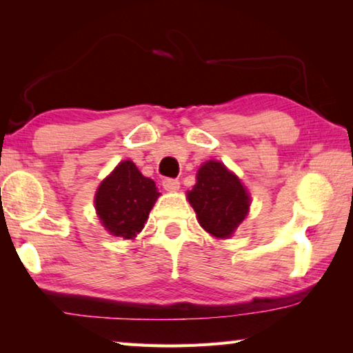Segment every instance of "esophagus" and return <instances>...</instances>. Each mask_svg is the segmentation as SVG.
<instances>
[{
    "label": "esophagus",
    "mask_w": 353,
    "mask_h": 353,
    "mask_svg": "<svg viewBox=\"0 0 353 353\" xmlns=\"http://www.w3.org/2000/svg\"><path fill=\"white\" fill-rule=\"evenodd\" d=\"M162 185L166 191H177L179 187H181V182L177 179H165Z\"/></svg>",
    "instance_id": "obj_1"
}]
</instances>
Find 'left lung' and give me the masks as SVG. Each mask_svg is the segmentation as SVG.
Returning a JSON list of instances; mask_svg holds the SVG:
<instances>
[{"label": "left lung", "instance_id": "8db88e82", "mask_svg": "<svg viewBox=\"0 0 353 353\" xmlns=\"http://www.w3.org/2000/svg\"><path fill=\"white\" fill-rule=\"evenodd\" d=\"M196 177L198 182L188 191V201L199 224L213 236H230L248 214V191L240 179L214 160L202 165Z\"/></svg>", "mask_w": 353, "mask_h": 353}]
</instances>
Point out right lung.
Segmentation results:
<instances>
[{"mask_svg": "<svg viewBox=\"0 0 353 353\" xmlns=\"http://www.w3.org/2000/svg\"><path fill=\"white\" fill-rule=\"evenodd\" d=\"M159 194L152 179L143 176L126 160L99 185L94 207L101 223L112 235L132 240L145 227Z\"/></svg>", "mask_w": 353, "mask_h": 353, "instance_id": "add662e5", "label": "right lung"}]
</instances>
